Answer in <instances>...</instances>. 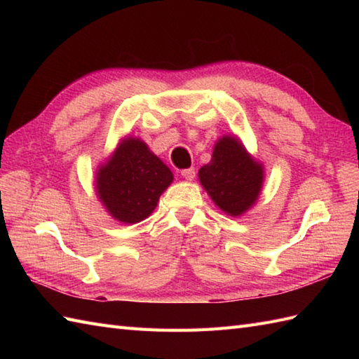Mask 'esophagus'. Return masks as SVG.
<instances>
[{"label": "esophagus", "mask_w": 359, "mask_h": 359, "mask_svg": "<svg viewBox=\"0 0 359 359\" xmlns=\"http://www.w3.org/2000/svg\"><path fill=\"white\" fill-rule=\"evenodd\" d=\"M182 175H184V179H187V180H193L196 175V170L194 168H188V170L182 171Z\"/></svg>", "instance_id": "obj_1"}]
</instances>
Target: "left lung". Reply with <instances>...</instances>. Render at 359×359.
<instances>
[{"label": "left lung", "instance_id": "left-lung-1", "mask_svg": "<svg viewBox=\"0 0 359 359\" xmlns=\"http://www.w3.org/2000/svg\"><path fill=\"white\" fill-rule=\"evenodd\" d=\"M199 180L217 207L230 216H242L256 203L262 189L264 168L248 154L238 137L216 142L210 163L199 170Z\"/></svg>", "mask_w": 359, "mask_h": 359}]
</instances>
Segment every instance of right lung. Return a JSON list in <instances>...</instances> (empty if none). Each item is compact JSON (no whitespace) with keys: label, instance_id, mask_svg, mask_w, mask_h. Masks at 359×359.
<instances>
[{"label":"right lung","instance_id":"obj_1","mask_svg":"<svg viewBox=\"0 0 359 359\" xmlns=\"http://www.w3.org/2000/svg\"><path fill=\"white\" fill-rule=\"evenodd\" d=\"M172 172L148 144L126 137L97 171V196L106 211L123 224H137L156 210L171 185Z\"/></svg>","mask_w":359,"mask_h":359}]
</instances>
